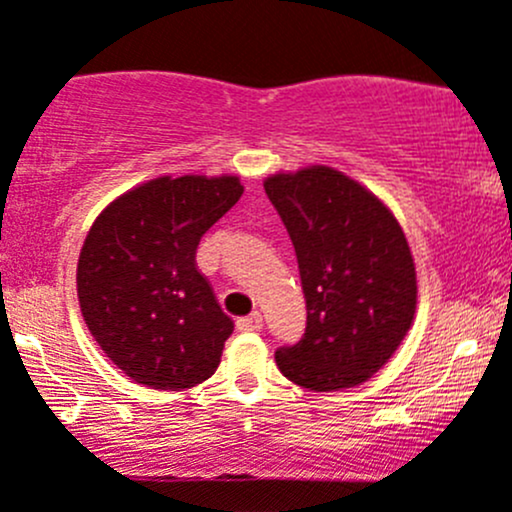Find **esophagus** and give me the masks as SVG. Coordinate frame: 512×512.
<instances>
[{"label": "esophagus", "mask_w": 512, "mask_h": 512, "mask_svg": "<svg viewBox=\"0 0 512 512\" xmlns=\"http://www.w3.org/2000/svg\"><path fill=\"white\" fill-rule=\"evenodd\" d=\"M262 328V313H250V316L238 318V330L243 333H255V330Z\"/></svg>", "instance_id": "34e87169"}]
</instances>
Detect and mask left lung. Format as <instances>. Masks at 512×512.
<instances>
[{
  "label": "left lung",
  "mask_w": 512,
  "mask_h": 512,
  "mask_svg": "<svg viewBox=\"0 0 512 512\" xmlns=\"http://www.w3.org/2000/svg\"><path fill=\"white\" fill-rule=\"evenodd\" d=\"M265 192L294 243L306 299V333L279 347V372L311 391L364 384L413 325L418 282L403 228L333 167L272 174Z\"/></svg>",
  "instance_id": "left-lung-1"
}]
</instances>
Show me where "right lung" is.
<instances>
[{
  "instance_id": "right-lung-1",
  "label": "right lung",
  "mask_w": 512,
  "mask_h": 512,
  "mask_svg": "<svg viewBox=\"0 0 512 512\" xmlns=\"http://www.w3.org/2000/svg\"><path fill=\"white\" fill-rule=\"evenodd\" d=\"M240 196L233 174L157 177L111 201L89 228L77 262L84 323L138 384L192 389L221 364L233 320L196 269V247Z\"/></svg>"
}]
</instances>
